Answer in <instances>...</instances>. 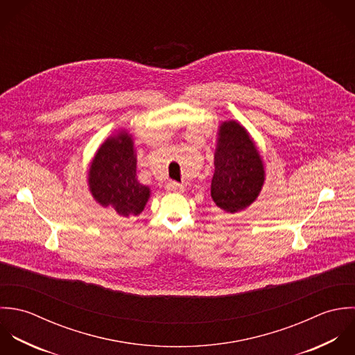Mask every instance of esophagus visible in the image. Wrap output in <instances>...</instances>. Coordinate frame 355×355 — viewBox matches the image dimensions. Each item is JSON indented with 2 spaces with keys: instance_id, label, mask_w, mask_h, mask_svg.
<instances>
[{
  "instance_id": "obj_1",
  "label": "esophagus",
  "mask_w": 355,
  "mask_h": 355,
  "mask_svg": "<svg viewBox=\"0 0 355 355\" xmlns=\"http://www.w3.org/2000/svg\"><path fill=\"white\" fill-rule=\"evenodd\" d=\"M166 189L168 192H173V193H178V192H182L184 191V187L182 184H178L175 181H168L167 185H166Z\"/></svg>"
}]
</instances>
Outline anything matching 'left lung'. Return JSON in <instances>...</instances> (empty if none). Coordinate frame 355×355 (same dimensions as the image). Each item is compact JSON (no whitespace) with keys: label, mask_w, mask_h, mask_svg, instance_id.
<instances>
[{"label":"left lung","mask_w":355,"mask_h":355,"mask_svg":"<svg viewBox=\"0 0 355 355\" xmlns=\"http://www.w3.org/2000/svg\"><path fill=\"white\" fill-rule=\"evenodd\" d=\"M216 146L211 198L226 213L241 211L258 198L263 185L261 156L245 129L234 121L222 123Z\"/></svg>","instance_id":"obj_1"}]
</instances>
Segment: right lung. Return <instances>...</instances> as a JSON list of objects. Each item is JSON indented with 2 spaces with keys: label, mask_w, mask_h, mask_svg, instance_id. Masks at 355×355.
Returning a JSON list of instances; mask_svg holds the SVG:
<instances>
[{
  "label": "right lung",
  "mask_w": 355,
  "mask_h": 355,
  "mask_svg": "<svg viewBox=\"0 0 355 355\" xmlns=\"http://www.w3.org/2000/svg\"><path fill=\"white\" fill-rule=\"evenodd\" d=\"M136 155L129 135L111 137L97 150L89 171L93 198L122 216L139 215L149 198L148 187L136 177Z\"/></svg>",
  "instance_id": "1"
}]
</instances>
